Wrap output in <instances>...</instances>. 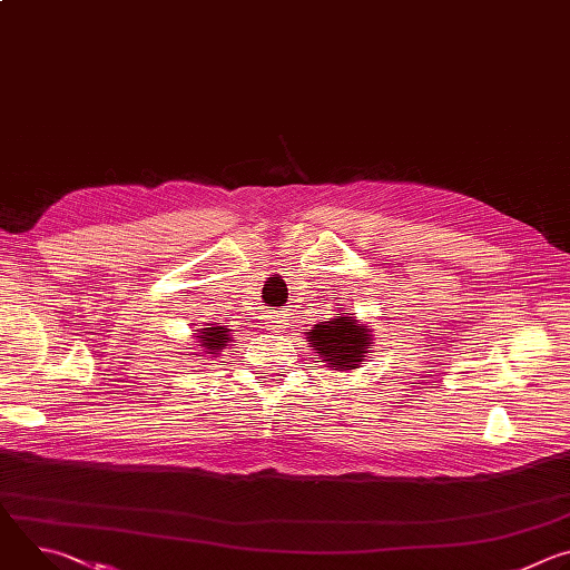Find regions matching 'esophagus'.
<instances>
[{
  "mask_svg": "<svg viewBox=\"0 0 570 570\" xmlns=\"http://www.w3.org/2000/svg\"><path fill=\"white\" fill-rule=\"evenodd\" d=\"M271 322H273V330H275V332H284V330H286V324H288V320H286V315H284V313L273 315V317H271Z\"/></svg>",
  "mask_w": 570,
  "mask_h": 570,
  "instance_id": "obj_1",
  "label": "esophagus"
}]
</instances>
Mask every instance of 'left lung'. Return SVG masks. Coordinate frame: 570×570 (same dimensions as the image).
Returning a JSON list of instances; mask_svg holds the SVG:
<instances>
[{
	"label": "left lung",
	"mask_w": 570,
	"mask_h": 570,
	"mask_svg": "<svg viewBox=\"0 0 570 570\" xmlns=\"http://www.w3.org/2000/svg\"><path fill=\"white\" fill-rule=\"evenodd\" d=\"M308 345L315 347V354H320L330 367L354 370L370 350V336L367 330L358 327L354 317L336 313L315 324L308 332Z\"/></svg>",
	"instance_id": "obj_1"
}]
</instances>
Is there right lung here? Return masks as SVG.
I'll return each instance as SVG.
<instances>
[{
	"label": "right lung",
	"instance_id": "add662e5",
	"mask_svg": "<svg viewBox=\"0 0 570 570\" xmlns=\"http://www.w3.org/2000/svg\"><path fill=\"white\" fill-rule=\"evenodd\" d=\"M227 332H229V330L218 327V324H216V327H207V330H203V332H200L203 336H196V338H200L203 347H205V350H209L207 354H214V352H218L220 347H225V343L229 341Z\"/></svg>",
	"mask_w": 570,
	"mask_h": 570
}]
</instances>
